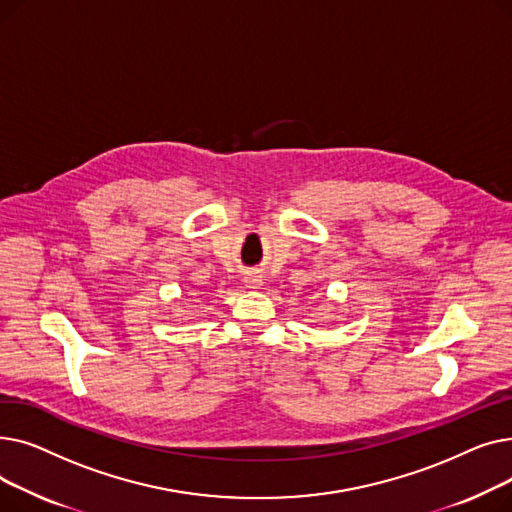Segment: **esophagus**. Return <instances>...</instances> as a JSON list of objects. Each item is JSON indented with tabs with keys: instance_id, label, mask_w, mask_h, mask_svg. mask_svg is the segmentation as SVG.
Instances as JSON below:
<instances>
[{
	"instance_id": "esophagus-1",
	"label": "esophagus",
	"mask_w": 512,
	"mask_h": 512,
	"mask_svg": "<svg viewBox=\"0 0 512 512\" xmlns=\"http://www.w3.org/2000/svg\"><path fill=\"white\" fill-rule=\"evenodd\" d=\"M245 284H247V288H259L263 282H261V278H257V276H247V278H245Z\"/></svg>"
}]
</instances>
